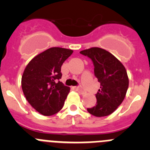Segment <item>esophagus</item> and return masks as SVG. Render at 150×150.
Returning a JSON list of instances; mask_svg holds the SVG:
<instances>
[{
  "instance_id": "esophagus-1",
  "label": "esophagus",
  "mask_w": 150,
  "mask_h": 150,
  "mask_svg": "<svg viewBox=\"0 0 150 150\" xmlns=\"http://www.w3.org/2000/svg\"><path fill=\"white\" fill-rule=\"evenodd\" d=\"M74 88H75V89L76 90V91H79V93H81V94H86V91H85L84 89H83V88H82V87H80V86H75L74 87Z\"/></svg>"
}]
</instances>
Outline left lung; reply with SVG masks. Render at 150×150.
<instances>
[{"mask_svg": "<svg viewBox=\"0 0 150 150\" xmlns=\"http://www.w3.org/2000/svg\"><path fill=\"white\" fill-rule=\"evenodd\" d=\"M94 65V74L100 82V89L95 95V106L87 108L97 117L109 116L122 104L128 88V77L122 64L105 50L92 47L80 52Z\"/></svg>", "mask_w": 150, "mask_h": 150, "instance_id": "left-lung-1", "label": "left lung"}]
</instances>
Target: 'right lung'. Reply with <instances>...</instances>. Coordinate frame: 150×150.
I'll return each mask as SVG.
<instances>
[{
  "label": "right lung",
  "mask_w": 150,
  "mask_h": 150,
  "mask_svg": "<svg viewBox=\"0 0 150 150\" xmlns=\"http://www.w3.org/2000/svg\"><path fill=\"white\" fill-rule=\"evenodd\" d=\"M73 50L52 47L30 61L22 77L23 93L29 104L44 116L60 111L70 91L59 79L61 67Z\"/></svg>",
  "instance_id": "obj_1"
}]
</instances>
